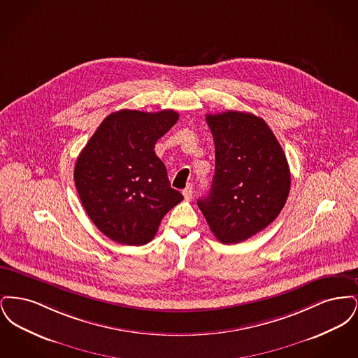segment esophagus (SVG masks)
I'll return each instance as SVG.
<instances>
[{
	"label": "esophagus",
	"instance_id": "34e87169",
	"mask_svg": "<svg viewBox=\"0 0 358 358\" xmlns=\"http://www.w3.org/2000/svg\"><path fill=\"white\" fill-rule=\"evenodd\" d=\"M182 194H184L185 200H190V199H192V194H193V187L189 184V185L182 190Z\"/></svg>",
	"mask_w": 358,
	"mask_h": 358
}]
</instances>
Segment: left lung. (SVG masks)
<instances>
[{
  "instance_id": "left-lung-1",
  "label": "left lung",
  "mask_w": 358,
  "mask_h": 358,
  "mask_svg": "<svg viewBox=\"0 0 358 358\" xmlns=\"http://www.w3.org/2000/svg\"><path fill=\"white\" fill-rule=\"evenodd\" d=\"M215 142L210 190L197 201L213 235L236 244L264 229L289 197L287 158L268 124L254 114H208Z\"/></svg>"
}]
</instances>
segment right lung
Instances as JSON below:
<instances>
[{"label":"right lung","mask_w":358,"mask_h":358,"mask_svg":"<svg viewBox=\"0 0 358 358\" xmlns=\"http://www.w3.org/2000/svg\"><path fill=\"white\" fill-rule=\"evenodd\" d=\"M178 113L120 110L106 117L80 152L73 180L88 217L107 238L126 245L153 240L182 194L171 187L154 145Z\"/></svg>","instance_id":"right-lung-1"}]
</instances>
